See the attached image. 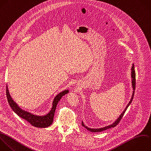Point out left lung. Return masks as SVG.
Instances as JSON below:
<instances>
[{"label":"left lung","instance_id":"1","mask_svg":"<svg viewBox=\"0 0 151 151\" xmlns=\"http://www.w3.org/2000/svg\"><path fill=\"white\" fill-rule=\"evenodd\" d=\"M131 77H132V87H133V93H132V97H131V99L129 101V103L127 104V105L126 106L125 109L124 110V111L121 113V114L120 115V116L116 120V121L113 123L111 124L110 125H109L107 126H105L104 127H101V128H99V129H91V128H89L87 126H85V124H84L83 122L82 121V123H81V124L83 127H84L85 128H86L88 130H89L90 132H101V131H103V130H107L108 129H110L111 127H115L119 123V122L120 121V120L122 119V117L123 116L126 110H127V109L128 108L130 104V103H132V100L133 99V96H134V90H135V86H136V75H135V71H134V64H132V68H131Z\"/></svg>","mask_w":151,"mask_h":151}]
</instances>
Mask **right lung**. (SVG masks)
<instances>
[{"mask_svg":"<svg viewBox=\"0 0 151 151\" xmlns=\"http://www.w3.org/2000/svg\"><path fill=\"white\" fill-rule=\"evenodd\" d=\"M68 92L69 91L68 90H64L63 91L58 94L55 97L52 102V107L47 114L44 116H37L21 109L11 97L8 88V86H6V96L8 101L14 111L16 114H17L20 117L28 121L32 126L42 128L47 127L52 124L53 122L54 113L58 103L59 102L61 97L65 94H67Z\"/></svg>","mask_w":151,"mask_h":151,"instance_id":"add662e5","label":"right lung"}]
</instances>
